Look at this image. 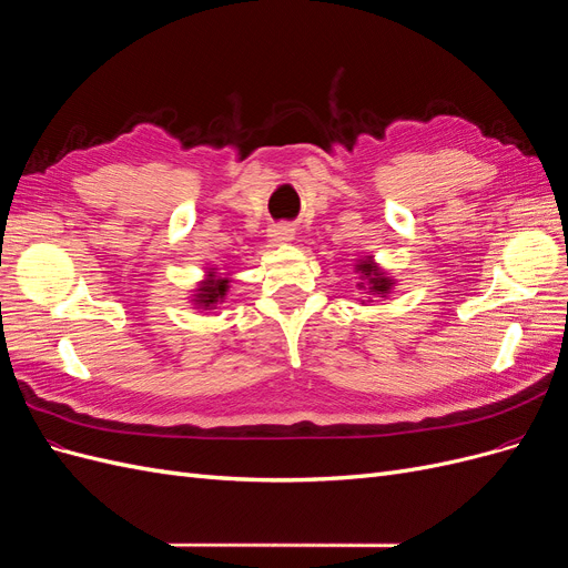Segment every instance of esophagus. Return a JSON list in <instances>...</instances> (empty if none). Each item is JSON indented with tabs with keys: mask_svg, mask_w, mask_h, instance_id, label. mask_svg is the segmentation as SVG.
I'll list each match as a JSON object with an SVG mask.
<instances>
[{
	"mask_svg": "<svg viewBox=\"0 0 568 568\" xmlns=\"http://www.w3.org/2000/svg\"><path fill=\"white\" fill-rule=\"evenodd\" d=\"M268 237H271V243H290L292 237H295V229H292L290 224H276L268 229Z\"/></svg>",
	"mask_w": 568,
	"mask_h": 568,
	"instance_id": "esophagus-1",
	"label": "esophagus"
}]
</instances>
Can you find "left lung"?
Returning a JSON list of instances; mask_svg holds the SVG:
<instances>
[{"label":"left lung","mask_w":568,"mask_h":568,"mask_svg":"<svg viewBox=\"0 0 568 568\" xmlns=\"http://www.w3.org/2000/svg\"><path fill=\"white\" fill-rule=\"evenodd\" d=\"M358 271L363 276V283H358L361 290H371V292H375V295H387L389 287H392V281L384 276V273L371 260L361 262Z\"/></svg>","instance_id":"left-lung-1"}]
</instances>
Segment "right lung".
<instances>
[{
	"mask_svg": "<svg viewBox=\"0 0 568 568\" xmlns=\"http://www.w3.org/2000/svg\"><path fill=\"white\" fill-rule=\"evenodd\" d=\"M226 290H229V281L212 278V281L200 285V290H197L200 295H195V302L203 304V306H212V304H216L219 300L226 295Z\"/></svg>",
	"mask_w": 568,
	"mask_h": 568,
	"instance_id": "obj_1",
	"label": "right lung"
}]
</instances>
